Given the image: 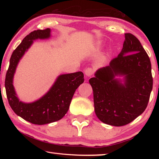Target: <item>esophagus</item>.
<instances>
[{
  "label": "esophagus",
  "instance_id": "obj_1",
  "mask_svg": "<svg viewBox=\"0 0 159 159\" xmlns=\"http://www.w3.org/2000/svg\"><path fill=\"white\" fill-rule=\"evenodd\" d=\"M93 73H94V69L93 68H91V67H88V68H87L85 70V76L88 77H90L92 76Z\"/></svg>",
  "mask_w": 159,
  "mask_h": 159
}]
</instances>
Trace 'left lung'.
Masks as SVG:
<instances>
[{"instance_id":"1","label":"left lung","mask_w":159,"mask_h":159,"mask_svg":"<svg viewBox=\"0 0 159 159\" xmlns=\"http://www.w3.org/2000/svg\"><path fill=\"white\" fill-rule=\"evenodd\" d=\"M125 76L124 83L116 76ZM89 83L97 116L106 124H128L146 109L153 87L152 65L137 38L125 34L121 52L109 65L99 69Z\"/></svg>"}]
</instances>
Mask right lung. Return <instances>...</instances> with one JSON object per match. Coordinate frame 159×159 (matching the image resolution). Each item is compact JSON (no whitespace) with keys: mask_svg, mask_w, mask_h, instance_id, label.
<instances>
[{"mask_svg":"<svg viewBox=\"0 0 159 159\" xmlns=\"http://www.w3.org/2000/svg\"><path fill=\"white\" fill-rule=\"evenodd\" d=\"M50 31V29H39L27 35L13 51L5 76V87L10 106L19 116L36 125L47 124L62 118L68 111L75 91L84 82V76L81 71L60 75L41 98L31 103L20 101L12 83L17 64L34 40L48 39Z\"/></svg>","mask_w":159,"mask_h":159,"instance_id":"obj_1","label":"right lung"}]
</instances>
